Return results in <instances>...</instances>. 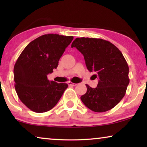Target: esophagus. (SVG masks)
Here are the masks:
<instances>
[{
    "mask_svg": "<svg viewBox=\"0 0 147 147\" xmlns=\"http://www.w3.org/2000/svg\"><path fill=\"white\" fill-rule=\"evenodd\" d=\"M67 84L69 86H76V85H77V84L73 83V82H69Z\"/></svg>",
    "mask_w": 147,
    "mask_h": 147,
    "instance_id": "obj_1",
    "label": "esophagus"
}]
</instances>
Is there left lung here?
<instances>
[{
    "label": "left lung",
    "mask_w": 147,
    "mask_h": 147,
    "mask_svg": "<svg viewBox=\"0 0 147 147\" xmlns=\"http://www.w3.org/2000/svg\"><path fill=\"white\" fill-rule=\"evenodd\" d=\"M71 47L83 54L88 69L99 78L96 88L86 84L82 102L96 112L113 108L125 95L130 82L129 67L121 51L110 41L97 38H76Z\"/></svg>",
    "instance_id": "left-lung-1"
}]
</instances>
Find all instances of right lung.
Listing matches in <instances>:
<instances>
[{
	"label": "right lung",
	"instance_id": "add662e5",
	"mask_svg": "<svg viewBox=\"0 0 147 147\" xmlns=\"http://www.w3.org/2000/svg\"><path fill=\"white\" fill-rule=\"evenodd\" d=\"M73 36L46 34L28 44L14 66V81L18 97L32 111L52 109L68 87L66 83L49 81L47 75L56 69Z\"/></svg>",
	"mask_w": 147,
	"mask_h": 147
}]
</instances>
